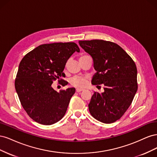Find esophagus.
<instances>
[{"mask_svg":"<svg viewBox=\"0 0 157 157\" xmlns=\"http://www.w3.org/2000/svg\"><path fill=\"white\" fill-rule=\"evenodd\" d=\"M84 90V89H82V88H77L76 89V92H82V91H83Z\"/></svg>","mask_w":157,"mask_h":157,"instance_id":"obj_1","label":"esophagus"}]
</instances>
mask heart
<instances>
[{"instance_id": "heart-1", "label": "heart", "mask_w": 157, "mask_h": 157, "mask_svg": "<svg viewBox=\"0 0 157 157\" xmlns=\"http://www.w3.org/2000/svg\"><path fill=\"white\" fill-rule=\"evenodd\" d=\"M86 56H88L84 55V56H82L81 57H80V58H84V57H86ZM70 83L73 86L78 87V88H83V87L86 86L87 85L88 80L85 77H75L71 79Z\"/></svg>"}]
</instances>
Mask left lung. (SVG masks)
I'll return each instance as SVG.
<instances>
[{
	"label": "left lung",
	"instance_id": "1",
	"mask_svg": "<svg viewBox=\"0 0 157 157\" xmlns=\"http://www.w3.org/2000/svg\"><path fill=\"white\" fill-rule=\"evenodd\" d=\"M80 47L92 56L97 72L93 85L104 84V92H95L88 104L92 116L110 124L120 119L133 101L137 90L134 61L120 46L103 40H80Z\"/></svg>",
	"mask_w": 157,
	"mask_h": 157
}]
</instances>
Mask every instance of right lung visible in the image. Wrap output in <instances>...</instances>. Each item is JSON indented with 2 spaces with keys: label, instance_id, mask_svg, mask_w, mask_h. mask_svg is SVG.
Wrapping results in <instances>:
<instances>
[{
  "label": "right lung",
  "instance_id": "obj_1",
  "mask_svg": "<svg viewBox=\"0 0 157 157\" xmlns=\"http://www.w3.org/2000/svg\"><path fill=\"white\" fill-rule=\"evenodd\" d=\"M75 52H79L80 49L75 42L45 44L36 47L21 59L15 88L22 107L33 121L51 125L64 117L75 88L58 92L52 84L54 80L65 77V64ZM62 84L65 86L66 82Z\"/></svg>",
  "mask_w": 157,
  "mask_h": 157
}]
</instances>
